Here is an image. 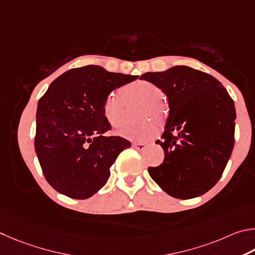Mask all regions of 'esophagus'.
Here are the masks:
<instances>
[{
  "mask_svg": "<svg viewBox=\"0 0 255 255\" xmlns=\"http://www.w3.org/2000/svg\"><path fill=\"white\" fill-rule=\"evenodd\" d=\"M132 146L137 151H143L146 148V144L145 143H133Z\"/></svg>",
  "mask_w": 255,
  "mask_h": 255,
  "instance_id": "obj_1",
  "label": "esophagus"
}]
</instances>
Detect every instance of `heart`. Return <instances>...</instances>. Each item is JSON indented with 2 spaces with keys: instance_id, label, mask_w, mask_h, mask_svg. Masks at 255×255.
I'll return each mask as SVG.
<instances>
[{
  "instance_id": "obj_1",
  "label": "heart",
  "mask_w": 255,
  "mask_h": 255,
  "mask_svg": "<svg viewBox=\"0 0 255 255\" xmlns=\"http://www.w3.org/2000/svg\"><path fill=\"white\" fill-rule=\"evenodd\" d=\"M163 93L157 85L148 80H137L123 87L122 93H111L103 104L105 119L115 128L122 127L128 121V105L141 104L136 112L140 120H155L162 125L168 115V106L162 100ZM157 132V125L153 122H141L127 125L119 133L127 139L143 141Z\"/></svg>"
}]
</instances>
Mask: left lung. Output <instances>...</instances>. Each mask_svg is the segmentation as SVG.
Instances as JSON below:
<instances>
[{
	"label": "left lung",
	"mask_w": 255,
	"mask_h": 255,
	"mask_svg": "<svg viewBox=\"0 0 255 255\" xmlns=\"http://www.w3.org/2000/svg\"><path fill=\"white\" fill-rule=\"evenodd\" d=\"M140 79L161 88L170 109L161 140L155 142L164 160L148 168L151 178L175 198L207 193L220 180L234 148L233 100L215 77L187 66L145 73Z\"/></svg>",
	"instance_id": "left-lung-1"
}]
</instances>
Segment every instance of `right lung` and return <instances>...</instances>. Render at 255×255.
I'll return each instance as SVG.
<instances>
[{
	"label": "right lung",
	"instance_id": "right-lung-1",
	"mask_svg": "<svg viewBox=\"0 0 255 255\" xmlns=\"http://www.w3.org/2000/svg\"><path fill=\"white\" fill-rule=\"evenodd\" d=\"M136 78L89 65L60 75L40 98L34 149L58 193L86 199L106 184L112 164L131 142L104 136L111 124L103 104L111 92Z\"/></svg>",
	"mask_w": 255,
	"mask_h": 255
}]
</instances>
